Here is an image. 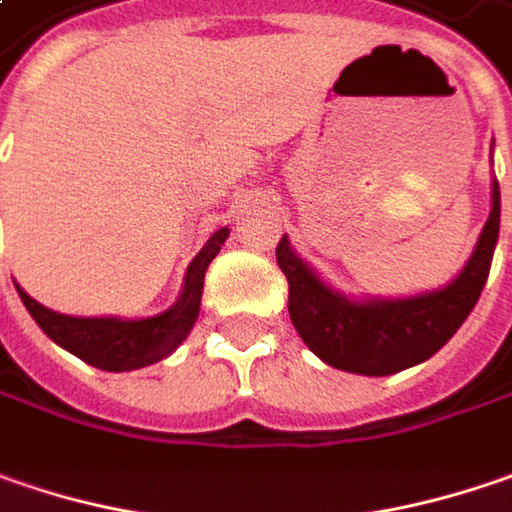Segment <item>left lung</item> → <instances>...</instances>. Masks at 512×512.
<instances>
[{
    "mask_svg": "<svg viewBox=\"0 0 512 512\" xmlns=\"http://www.w3.org/2000/svg\"><path fill=\"white\" fill-rule=\"evenodd\" d=\"M490 201V218L461 273L444 288L415 296L351 299L322 282L317 270L299 259L288 236H282L276 262L288 279V311L302 343L322 363L366 377H386L429 360L470 317L487 282L499 242L501 195L496 178Z\"/></svg>",
    "mask_w": 512,
    "mask_h": 512,
    "instance_id": "8db88e82",
    "label": "left lung"
}]
</instances>
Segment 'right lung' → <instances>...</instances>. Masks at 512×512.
<instances>
[{
    "instance_id": "1",
    "label": "right lung",
    "mask_w": 512,
    "mask_h": 512,
    "mask_svg": "<svg viewBox=\"0 0 512 512\" xmlns=\"http://www.w3.org/2000/svg\"><path fill=\"white\" fill-rule=\"evenodd\" d=\"M230 236L227 227L216 230L210 242L198 250V256L190 262L181 296L167 311L155 317L126 320V317H68L57 314L45 305H39L34 296H28L19 285V299L25 302L28 314L37 325L54 340V343L80 357L94 369L103 371H135L152 366L158 360L169 357L178 345L187 340L192 325L198 320L201 308V291H204V273L210 262L216 259L224 239Z\"/></svg>"
}]
</instances>
